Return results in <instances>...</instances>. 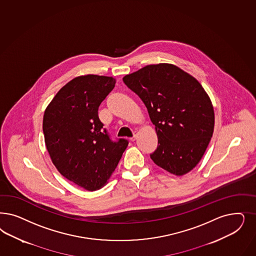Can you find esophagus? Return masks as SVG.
<instances>
[{
    "label": "esophagus",
    "instance_id": "esophagus-1",
    "mask_svg": "<svg viewBox=\"0 0 256 256\" xmlns=\"http://www.w3.org/2000/svg\"><path fill=\"white\" fill-rule=\"evenodd\" d=\"M136 136H138V134H136H136H134V136H132V138H131V140H132V141L136 140Z\"/></svg>",
    "mask_w": 256,
    "mask_h": 256
}]
</instances>
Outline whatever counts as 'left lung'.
I'll list each match as a JSON object with an SVG mask.
<instances>
[{
    "label": "left lung",
    "mask_w": 256,
    "mask_h": 256,
    "mask_svg": "<svg viewBox=\"0 0 256 256\" xmlns=\"http://www.w3.org/2000/svg\"><path fill=\"white\" fill-rule=\"evenodd\" d=\"M122 80L140 96L156 126L158 146L152 160L177 176L190 172L204 156L214 132V108L202 84L166 63L144 66Z\"/></svg>",
    "instance_id": "8db88e82"
}]
</instances>
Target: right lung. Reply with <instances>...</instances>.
<instances>
[{
	"label": "right lung",
	"instance_id": "1",
	"mask_svg": "<svg viewBox=\"0 0 256 256\" xmlns=\"http://www.w3.org/2000/svg\"><path fill=\"white\" fill-rule=\"evenodd\" d=\"M115 84L108 76L75 77L58 91L43 116L44 140L54 165L88 191L108 182L128 146L124 138H110L98 116L100 104Z\"/></svg>",
	"mask_w": 256,
	"mask_h": 256
}]
</instances>
